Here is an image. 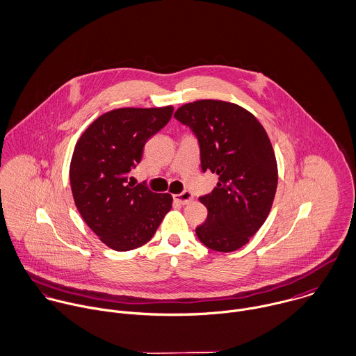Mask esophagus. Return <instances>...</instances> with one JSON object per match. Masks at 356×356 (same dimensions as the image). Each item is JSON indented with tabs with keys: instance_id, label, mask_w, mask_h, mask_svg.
Here are the masks:
<instances>
[{
	"instance_id": "1",
	"label": "esophagus",
	"mask_w": 356,
	"mask_h": 356,
	"mask_svg": "<svg viewBox=\"0 0 356 356\" xmlns=\"http://www.w3.org/2000/svg\"><path fill=\"white\" fill-rule=\"evenodd\" d=\"M174 200L179 204H189L193 200V195L191 192H182L179 195H175Z\"/></svg>"
}]
</instances>
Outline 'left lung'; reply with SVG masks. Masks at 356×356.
Masks as SVG:
<instances>
[{"label":"left lung","instance_id":"left-lung-1","mask_svg":"<svg viewBox=\"0 0 356 356\" xmlns=\"http://www.w3.org/2000/svg\"><path fill=\"white\" fill-rule=\"evenodd\" d=\"M174 118L197 135L203 171L218 175L213 192L199 199L209 216L196 235L211 250H238L262 227L275 199L277 163L269 136L248 111L218 99L185 104Z\"/></svg>","mask_w":356,"mask_h":356}]
</instances>
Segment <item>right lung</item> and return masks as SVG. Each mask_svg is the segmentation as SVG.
Here are the masks:
<instances>
[{"label":"right lung","instance_id":"add662e5","mask_svg":"<svg viewBox=\"0 0 356 356\" xmlns=\"http://www.w3.org/2000/svg\"><path fill=\"white\" fill-rule=\"evenodd\" d=\"M172 112V106L111 111L94 120L74 146L69 172L76 207L91 231L116 251L147 243L171 210L170 193L134 186L127 174Z\"/></svg>","mask_w":356,"mask_h":356}]
</instances>
